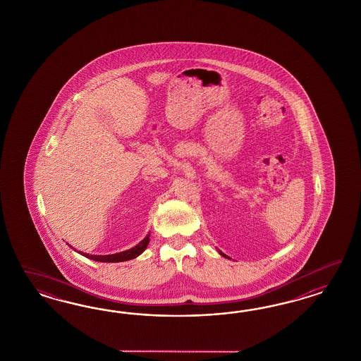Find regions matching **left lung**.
Here are the masks:
<instances>
[{
	"instance_id": "left-lung-1",
	"label": "left lung",
	"mask_w": 361,
	"mask_h": 361,
	"mask_svg": "<svg viewBox=\"0 0 361 361\" xmlns=\"http://www.w3.org/2000/svg\"><path fill=\"white\" fill-rule=\"evenodd\" d=\"M217 250H219V255H222V257H225V258H228V259H231V258H229V257H228V255H226V254H224V252H221V250H219V249H217Z\"/></svg>"
}]
</instances>
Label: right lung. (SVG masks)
Returning a JSON list of instances; mask_svg holds the SVG:
<instances>
[{
    "mask_svg": "<svg viewBox=\"0 0 361 361\" xmlns=\"http://www.w3.org/2000/svg\"><path fill=\"white\" fill-rule=\"evenodd\" d=\"M149 237H151V233H148V234L145 235V238L140 240V242H139L136 246H133L132 249L124 250V252H116V254L95 255V254H87V252H79L80 255L86 257L88 259H92V261H97V262H124V261H130V259H133V258L139 257V255L147 249V246H148V243H149ZM67 245H68V243H67ZM68 246H70V245H68ZM70 247H71L74 252H77L73 246H70Z\"/></svg>",
    "mask_w": 361,
    "mask_h": 361,
    "instance_id": "right-lung-1",
    "label": "right lung"
}]
</instances>
